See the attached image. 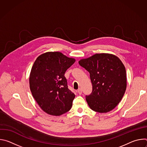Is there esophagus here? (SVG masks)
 I'll list each match as a JSON object with an SVG mask.
<instances>
[{
    "instance_id": "obj_1",
    "label": "esophagus",
    "mask_w": 147,
    "mask_h": 147,
    "mask_svg": "<svg viewBox=\"0 0 147 147\" xmlns=\"http://www.w3.org/2000/svg\"><path fill=\"white\" fill-rule=\"evenodd\" d=\"M82 89L81 88H79L78 90V93L80 94V95H81V94H82Z\"/></svg>"
}]
</instances>
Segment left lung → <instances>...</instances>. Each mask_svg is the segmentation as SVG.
Wrapping results in <instances>:
<instances>
[{"label": "left lung", "instance_id": "left-lung-1", "mask_svg": "<svg viewBox=\"0 0 147 147\" xmlns=\"http://www.w3.org/2000/svg\"><path fill=\"white\" fill-rule=\"evenodd\" d=\"M78 63L90 73L92 91L86 95L90 108L99 113L113 110L127 87L126 71L121 61L112 54L96 53Z\"/></svg>", "mask_w": 147, "mask_h": 147}]
</instances>
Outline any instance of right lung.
<instances>
[{
  "instance_id": "1",
  "label": "right lung",
  "mask_w": 147,
  "mask_h": 147,
  "mask_svg": "<svg viewBox=\"0 0 147 147\" xmlns=\"http://www.w3.org/2000/svg\"><path fill=\"white\" fill-rule=\"evenodd\" d=\"M75 61L59 52L43 53L35 61L29 78L30 90L47 113L60 116L70 110L75 95L68 88L65 74Z\"/></svg>"
}]
</instances>
